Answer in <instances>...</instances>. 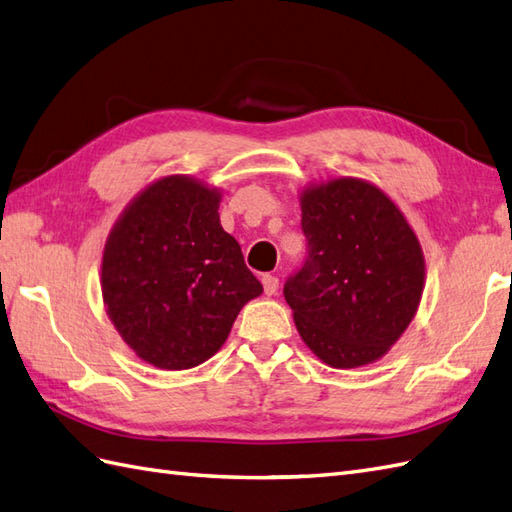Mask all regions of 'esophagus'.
Returning <instances> with one entry per match:
<instances>
[{
    "label": "esophagus",
    "instance_id": "esophagus-1",
    "mask_svg": "<svg viewBox=\"0 0 512 512\" xmlns=\"http://www.w3.org/2000/svg\"><path fill=\"white\" fill-rule=\"evenodd\" d=\"M261 283H264V292H266L268 296L277 294V290H279V279L274 277V274H264V277H261Z\"/></svg>",
    "mask_w": 512,
    "mask_h": 512
}]
</instances>
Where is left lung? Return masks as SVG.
<instances>
[{
  "mask_svg": "<svg viewBox=\"0 0 512 512\" xmlns=\"http://www.w3.org/2000/svg\"><path fill=\"white\" fill-rule=\"evenodd\" d=\"M307 257L283 296L305 344L331 368L381 359L413 320L424 257L387 196L352 177L303 194Z\"/></svg>",
  "mask_w": 512,
  "mask_h": 512,
  "instance_id": "left-lung-1",
  "label": "left lung"
}]
</instances>
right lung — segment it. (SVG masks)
I'll return each mask as SVG.
<instances>
[{"instance_id":"right-lung-1","label":"right lung","mask_w":512,"mask_h":512,"mask_svg":"<svg viewBox=\"0 0 512 512\" xmlns=\"http://www.w3.org/2000/svg\"><path fill=\"white\" fill-rule=\"evenodd\" d=\"M220 194L164 177L116 222L101 266L108 316L136 355L188 370L225 344L248 300L264 292L238 240L220 225Z\"/></svg>"}]
</instances>
